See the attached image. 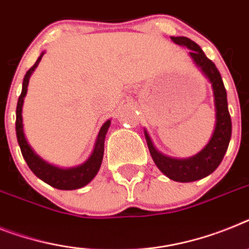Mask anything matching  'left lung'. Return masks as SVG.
<instances>
[{"label":"left lung","instance_id":"obj_1","mask_svg":"<svg viewBox=\"0 0 249 249\" xmlns=\"http://www.w3.org/2000/svg\"><path fill=\"white\" fill-rule=\"evenodd\" d=\"M171 39L173 43L189 48L190 57L194 59L196 66L199 67L212 83L215 112H216L214 133L204 149L200 150L195 156L183 158V160L171 158L162 154L156 149L147 130H144V135H145L150 156L160 172L177 182H192V181H197V179L209 176L221 163L229 142H231V120L229 110H228L227 91H225L224 83H223L218 68L206 57L201 48L191 39L186 36H171Z\"/></svg>","mask_w":249,"mask_h":249}]
</instances>
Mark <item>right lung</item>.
<instances>
[{
    "mask_svg": "<svg viewBox=\"0 0 249 249\" xmlns=\"http://www.w3.org/2000/svg\"><path fill=\"white\" fill-rule=\"evenodd\" d=\"M43 55L44 53H41L34 66L26 72L24 81H22V91L20 97H18V106H16V137H18V145H20L22 157L26 160L29 168L33 171L35 176L43 179L44 182H47L48 185L53 186V187L59 190L81 189V187H83V186L92 181V178L97 175L100 167H101L102 158H104L105 137L108 128H110L111 120H107L101 126L99 135L96 138L92 153H91L89 158L86 160L85 163L79 164L77 167H72V168H59V167L48 163L43 158L37 156L33 150V148L30 147V144L28 143L26 138H25L24 125H22V104H24V97L28 92V85L31 73L34 72Z\"/></svg>",
    "mask_w": 249,
    "mask_h": 249,
    "instance_id": "1",
    "label": "right lung"
}]
</instances>
